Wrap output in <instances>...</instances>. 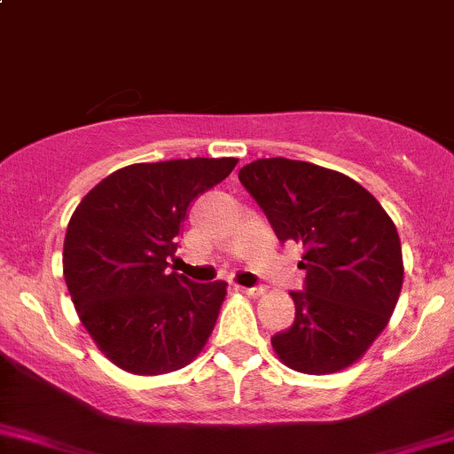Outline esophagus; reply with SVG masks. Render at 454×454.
Listing matches in <instances>:
<instances>
[{
    "mask_svg": "<svg viewBox=\"0 0 454 454\" xmlns=\"http://www.w3.org/2000/svg\"><path fill=\"white\" fill-rule=\"evenodd\" d=\"M237 290L244 292V294H248V296H261L265 292L263 287H241V286H237Z\"/></svg>",
    "mask_w": 454,
    "mask_h": 454,
    "instance_id": "34e87169",
    "label": "esophagus"
}]
</instances>
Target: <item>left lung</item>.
<instances>
[{"mask_svg": "<svg viewBox=\"0 0 454 454\" xmlns=\"http://www.w3.org/2000/svg\"><path fill=\"white\" fill-rule=\"evenodd\" d=\"M278 241L303 244L305 292H292L294 325L272 338L286 367L327 375L358 363L391 320L402 281L397 228L380 201L345 173L261 158L239 171Z\"/></svg>", "mask_w": 454, "mask_h": 454, "instance_id": "1", "label": "left lung"}]
</instances>
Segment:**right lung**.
I'll list each match as a JSON object with an SVG mask.
<instances>
[{"mask_svg":"<svg viewBox=\"0 0 454 454\" xmlns=\"http://www.w3.org/2000/svg\"><path fill=\"white\" fill-rule=\"evenodd\" d=\"M237 158L140 162L81 200L63 241V277L100 354L134 375L193 363L208 342L228 283L168 270L186 208L231 176Z\"/></svg>","mask_w":454,"mask_h":454,"instance_id":"obj_1","label":"right lung"}]
</instances>
